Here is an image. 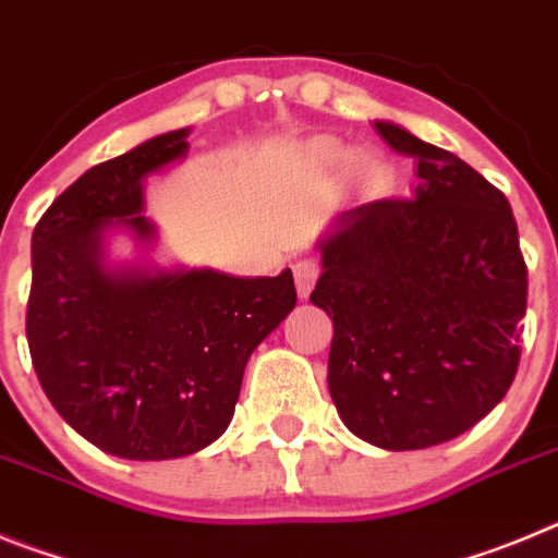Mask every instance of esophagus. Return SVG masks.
Here are the masks:
<instances>
[{"instance_id": "1", "label": "esophagus", "mask_w": 558, "mask_h": 558, "mask_svg": "<svg viewBox=\"0 0 558 558\" xmlns=\"http://www.w3.org/2000/svg\"><path fill=\"white\" fill-rule=\"evenodd\" d=\"M318 274H322V265H318V259H313V256H307V259H299V263L293 265L295 290H299V299H307V295L313 293Z\"/></svg>"}]
</instances>
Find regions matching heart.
I'll return each mask as SVG.
<instances>
[{
    "label": "heart",
    "instance_id": "heart-1",
    "mask_svg": "<svg viewBox=\"0 0 558 558\" xmlns=\"http://www.w3.org/2000/svg\"><path fill=\"white\" fill-rule=\"evenodd\" d=\"M322 161L329 167H347L352 159V153L343 150V147H324L322 150ZM354 170L360 172V175H374V161L372 159H357V165H354Z\"/></svg>",
    "mask_w": 558,
    "mask_h": 558
}]
</instances>
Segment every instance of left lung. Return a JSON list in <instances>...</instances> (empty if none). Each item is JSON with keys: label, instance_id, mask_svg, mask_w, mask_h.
Masks as SVG:
<instances>
[{"label": "left lung", "instance_id": "8db88e82", "mask_svg": "<svg viewBox=\"0 0 558 558\" xmlns=\"http://www.w3.org/2000/svg\"><path fill=\"white\" fill-rule=\"evenodd\" d=\"M374 131L416 159L408 201L340 211L310 293L332 318L327 383L343 425L383 450H425L477 425L520 363L529 270L500 190L397 122Z\"/></svg>", "mask_w": 558, "mask_h": 558}]
</instances>
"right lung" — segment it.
<instances>
[{
    "mask_svg": "<svg viewBox=\"0 0 558 558\" xmlns=\"http://www.w3.org/2000/svg\"><path fill=\"white\" fill-rule=\"evenodd\" d=\"M190 128L92 167L33 231L27 343L63 422L102 452L170 461L218 441L254 352L295 307L290 268L231 276L153 263L145 179L181 161ZM125 230L141 259L113 264Z\"/></svg>",
    "mask_w": 558,
    "mask_h": 558,
    "instance_id": "right-lung-1",
    "label": "right lung"
}]
</instances>
